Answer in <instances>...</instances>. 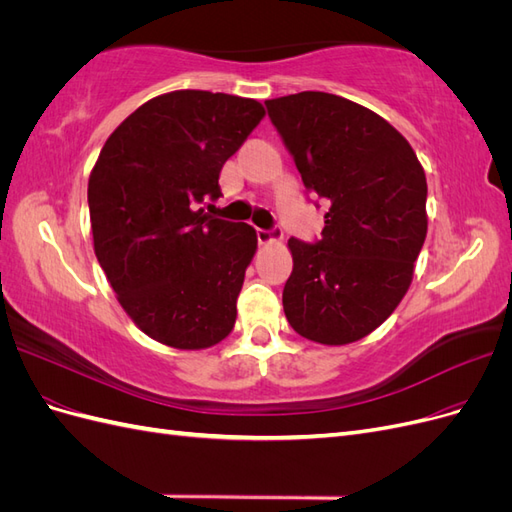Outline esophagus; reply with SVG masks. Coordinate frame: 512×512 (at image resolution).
<instances>
[{
    "instance_id": "34e87169",
    "label": "esophagus",
    "mask_w": 512,
    "mask_h": 512,
    "mask_svg": "<svg viewBox=\"0 0 512 512\" xmlns=\"http://www.w3.org/2000/svg\"><path fill=\"white\" fill-rule=\"evenodd\" d=\"M256 239H258V243L280 241L282 239V230L280 228H256Z\"/></svg>"
}]
</instances>
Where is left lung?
I'll use <instances>...</instances> for the list:
<instances>
[{"mask_svg": "<svg viewBox=\"0 0 512 512\" xmlns=\"http://www.w3.org/2000/svg\"><path fill=\"white\" fill-rule=\"evenodd\" d=\"M305 188L327 203L322 237H290V327L342 346L393 314L427 235V181L410 143L369 108L324 91L267 100Z\"/></svg>", "mask_w": 512, "mask_h": 512, "instance_id": "left-lung-1", "label": "left lung"}]
</instances>
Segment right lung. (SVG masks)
Wrapping results in <instances>:
<instances>
[{
  "label": "right lung",
  "mask_w": 512,
  "mask_h": 512,
  "mask_svg": "<svg viewBox=\"0 0 512 512\" xmlns=\"http://www.w3.org/2000/svg\"><path fill=\"white\" fill-rule=\"evenodd\" d=\"M262 115L250 98L173 91L138 106L91 170L100 267L138 329L166 346L209 348L235 327L256 232L215 218L206 200L220 198L224 162Z\"/></svg>",
  "instance_id": "1"
}]
</instances>
